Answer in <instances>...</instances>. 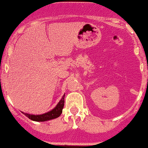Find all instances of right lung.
Returning <instances> with one entry per match:
<instances>
[{
    "label": "right lung",
    "mask_w": 148,
    "mask_h": 148,
    "mask_svg": "<svg viewBox=\"0 0 148 148\" xmlns=\"http://www.w3.org/2000/svg\"><path fill=\"white\" fill-rule=\"evenodd\" d=\"M64 105V95L62 97V99L58 103L57 106L52 110L46 113L42 114V115H30V114L25 113V112H23V113L32 121L45 122V121H49V120L54 119L59 117L61 114L62 113Z\"/></svg>",
    "instance_id": "add662e5"
}]
</instances>
